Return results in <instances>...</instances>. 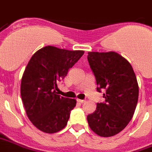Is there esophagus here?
Wrapping results in <instances>:
<instances>
[{"mask_svg": "<svg viewBox=\"0 0 152 152\" xmlns=\"http://www.w3.org/2000/svg\"><path fill=\"white\" fill-rule=\"evenodd\" d=\"M77 101L78 102V103H84V102H85V100H84V99H77Z\"/></svg>", "mask_w": 152, "mask_h": 152, "instance_id": "esophagus-1", "label": "esophagus"}]
</instances>
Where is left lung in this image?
Here are the masks:
<instances>
[{
	"mask_svg": "<svg viewBox=\"0 0 152 152\" xmlns=\"http://www.w3.org/2000/svg\"><path fill=\"white\" fill-rule=\"evenodd\" d=\"M87 60L96 77L97 91H106L105 101L97 103L87 121L96 134L111 137L132 119L138 98L137 78L129 61L115 52H89Z\"/></svg>",
	"mask_w": 152,
	"mask_h": 152,
	"instance_id": "obj_1",
	"label": "left lung"
}]
</instances>
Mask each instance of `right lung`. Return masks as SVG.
<instances>
[{
    "instance_id": "right-lung-1",
    "label": "right lung",
    "mask_w": 152,
    "mask_h": 152,
    "mask_svg": "<svg viewBox=\"0 0 152 152\" xmlns=\"http://www.w3.org/2000/svg\"><path fill=\"white\" fill-rule=\"evenodd\" d=\"M83 53L46 46L37 51L26 65L21 97L29 120L41 131L53 134L67 125L76 100L58 95L57 84Z\"/></svg>"
}]
</instances>
